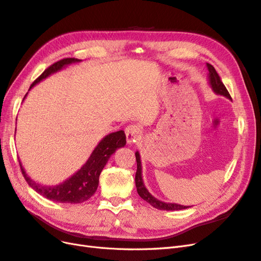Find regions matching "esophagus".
Segmentation results:
<instances>
[{
    "mask_svg": "<svg viewBox=\"0 0 261 261\" xmlns=\"http://www.w3.org/2000/svg\"><path fill=\"white\" fill-rule=\"evenodd\" d=\"M139 128L138 126L130 124L128 125L127 127L125 128V135H126V139H127V143L128 144H133V143H136L139 139Z\"/></svg>",
    "mask_w": 261,
    "mask_h": 261,
    "instance_id": "34e87169",
    "label": "esophagus"
}]
</instances>
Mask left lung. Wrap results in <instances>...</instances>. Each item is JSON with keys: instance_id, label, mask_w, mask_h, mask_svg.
<instances>
[{"instance_id": "obj_1", "label": "left lung", "mask_w": 261, "mask_h": 261, "mask_svg": "<svg viewBox=\"0 0 261 261\" xmlns=\"http://www.w3.org/2000/svg\"><path fill=\"white\" fill-rule=\"evenodd\" d=\"M208 69H209V81H210V85L212 87V89L215 90L217 93L222 94V96H225L228 99L231 98L230 92L227 91L226 87L224 86V84L221 81V78L219 76V74L217 73V70L215 69L211 64H207ZM136 162H137V171H136V175H135V181H136V187H137V192L138 195L143 198L144 200H146L147 202H149L151 204L152 207L160 209V210H181V209H186V206H180V204L177 203H165L162 202L160 200L155 199L154 197H152L151 195L149 194V192L146 189L144 183H143V177H141V164H140V156L139 153L136 152Z\"/></svg>"}]
</instances>
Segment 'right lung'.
Returning a JSON list of instances; mask_svg holds the SVG:
<instances>
[{
    "instance_id": "obj_1",
    "label": "right lung",
    "mask_w": 261,
    "mask_h": 261,
    "mask_svg": "<svg viewBox=\"0 0 261 261\" xmlns=\"http://www.w3.org/2000/svg\"><path fill=\"white\" fill-rule=\"evenodd\" d=\"M80 61L81 60L74 58H66L55 62L54 64L46 68L44 72L31 84L30 88H33L37 83L44 80L45 77H48L52 73L57 72V70L61 69L64 65ZM25 97H23V99H25ZM125 144L126 136L123 130H118L110 134V135L106 136L100 141L97 148L93 150V152L90 155L88 161L86 162V164H84V167L80 171L75 173L72 177L66 179L64 183L55 186H42L35 183L33 179H30L27 176L20 162L19 167L28 185L31 188H34L38 194L43 196L44 198H48L52 201L57 202L81 203L88 200L90 197L96 193L99 184L100 173L103 170L109 158L111 156L112 153L115 152V150L117 148L124 147Z\"/></svg>"
}]
</instances>
